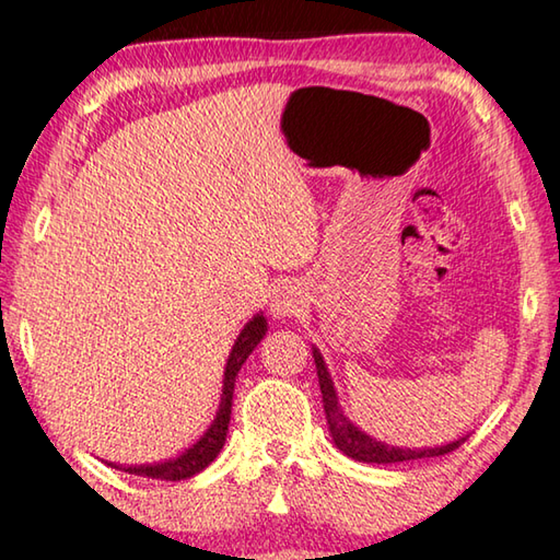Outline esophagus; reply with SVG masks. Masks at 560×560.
<instances>
[{
  "mask_svg": "<svg viewBox=\"0 0 560 560\" xmlns=\"http://www.w3.org/2000/svg\"><path fill=\"white\" fill-rule=\"evenodd\" d=\"M300 305H302V298H300L298 288H292V285L278 288L270 298V313L275 317L295 315V313H300Z\"/></svg>",
  "mask_w": 560,
  "mask_h": 560,
  "instance_id": "34e87169",
  "label": "esophagus"
}]
</instances>
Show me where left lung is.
Listing matches in <instances>:
<instances>
[{
    "label": "left lung",
    "instance_id": "1",
    "mask_svg": "<svg viewBox=\"0 0 560 560\" xmlns=\"http://www.w3.org/2000/svg\"><path fill=\"white\" fill-rule=\"evenodd\" d=\"M315 364H317V380H319V392H323V405H325V415H327V424L329 432H332V442L337 444L340 452H345L350 459L364 462V464H397V462H411V459H427V456H442L459 448L466 436L456 439V442L446 444V446H434V448H399V446H389L384 442H377V439L366 436L360 432L350 419L342 417L340 407H337V394H335V384L332 377H329L327 366L323 354L313 350Z\"/></svg>",
    "mask_w": 560,
    "mask_h": 560
}]
</instances>
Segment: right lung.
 <instances>
[{
	"label": "right lung",
	"instance_id": "obj_1",
	"mask_svg": "<svg viewBox=\"0 0 560 560\" xmlns=\"http://www.w3.org/2000/svg\"><path fill=\"white\" fill-rule=\"evenodd\" d=\"M265 329H268V323H265L262 315H255L250 323L243 327V332L237 335V340L233 345V352L228 357L225 364V380H223V394H220V407L215 421L210 424L208 432L198 439V442L186 448L178 459H168L161 464H151V466H118L128 474L136 476H149V479H161V481H180V479H190L206 469V466L215 459L220 454V448L225 444V434H228V424H231V407H233V389H235V377L241 372L243 362L250 357V352L258 347V342L265 337Z\"/></svg>",
	"mask_w": 560,
	"mask_h": 560
}]
</instances>
